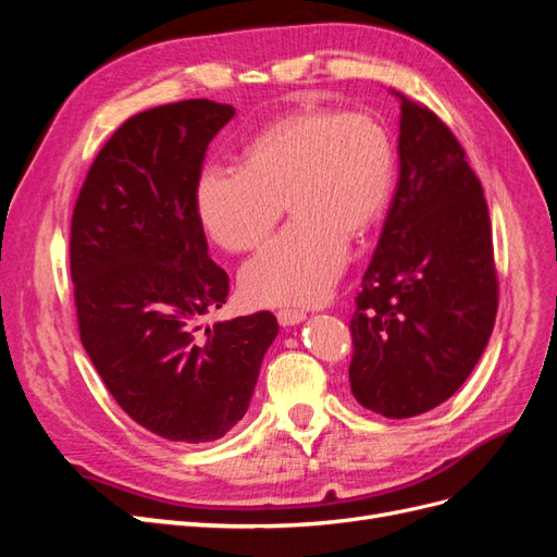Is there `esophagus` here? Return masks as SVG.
Returning a JSON list of instances; mask_svg holds the SVG:
<instances>
[{
    "label": "esophagus",
    "mask_w": 557,
    "mask_h": 557,
    "mask_svg": "<svg viewBox=\"0 0 557 557\" xmlns=\"http://www.w3.org/2000/svg\"><path fill=\"white\" fill-rule=\"evenodd\" d=\"M276 318H278V323H281L283 327H293V325H299L301 320L307 318V313H305V311H295V309H281V311L276 313Z\"/></svg>",
    "instance_id": "34e87169"
}]
</instances>
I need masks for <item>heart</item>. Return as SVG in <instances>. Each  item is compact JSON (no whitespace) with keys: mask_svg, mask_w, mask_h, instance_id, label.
I'll use <instances>...</instances> for the list:
<instances>
[{"mask_svg":"<svg viewBox=\"0 0 557 557\" xmlns=\"http://www.w3.org/2000/svg\"><path fill=\"white\" fill-rule=\"evenodd\" d=\"M395 150L372 115L299 109L248 141L242 172L207 166L195 211L207 237L230 252L256 248L281 215L293 223L242 269L250 305H315L339 278L348 239L383 213L393 188Z\"/></svg>","mask_w":557,"mask_h":557,"instance_id":"heart-1","label":"heart"}]
</instances>
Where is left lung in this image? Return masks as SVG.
Segmentation results:
<instances>
[{
    "label": "left lung",
    "mask_w": 557,
    "mask_h": 557,
    "mask_svg": "<svg viewBox=\"0 0 557 557\" xmlns=\"http://www.w3.org/2000/svg\"><path fill=\"white\" fill-rule=\"evenodd\" d=\"M399 99V178L352 313L350 391L364 409L411 418L467 381L497 313L483 188L453 132Z\"/></svg>",
    "instance_id": "obj_1"
}]
</instances>
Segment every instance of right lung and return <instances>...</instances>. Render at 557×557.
<instances>
[{
    "mask_svg": "<svg viewBox=\"0 0 557 557\" xmlns=\"http://www.w3.org/2000/svg\"><path fill=\"white\" fill-rule=\"evenodd\" d=\"M234 117L209 99L148 109L95 158L72 218L81 342L123 411L162 440L207 444L248 411L274 313L218 320L230 278L209 258L195 185Z\"/></svg>",
    "mask_w": 557,
    "mask_h": 557,
    "instance_id": "add662e5",
    "label": "right lung"
}]
</instances>
